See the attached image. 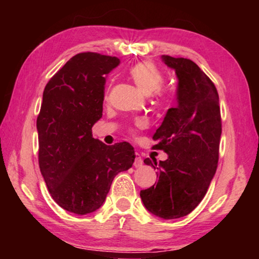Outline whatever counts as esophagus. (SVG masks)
<instances>
[{"label": "esophagus", "mask_w": 259, "mask_h": 259, "mask_svg": "<svg viewBox=\"0 0 259 259\" xmlns=\"http://www.w3.org/2000/svg\"><path fill=\"white\" fill-rule=\"evenodd\" d=\"M134 165L136 166V168H139V166L143 165L142 156H140V154H139V153H137V152L135 153V163H134Z\"/></svg>", "instance_id": "34e87169"}]
</instances>
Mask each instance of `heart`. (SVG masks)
<instances>
[{
  "mask_svg": "<svg viewBox=\"0 0 259 259\" xmlns=\"http://www.w3.org/2000/svg\"><path fill=\"white\" fill-rule=\"evenodd\" d=\"M129 75L144 95L150 96L155 93L157 100L164 98V93L160 90V87L164 80L163 73L154 64L150 63V61L136 64L135 66L130 68Z\"/></svg>",
  "mask_w": 259,
  "mask_h": 259,
  "instance_id": "heart-1",
  "label": "heart"
}]
</instances>
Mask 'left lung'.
Listing matches in <instances>:
<instances>
[{
  "mask_svg": "<svg viewBox=\"0 0 259 259\" xmlns=\"http://www.w3.org/2000/svg\"><path fill=\"white\" fill-rule=\"evenodd\" d=\"M161 59L176 73L177 106L166 111L153 135L157 142L155 148L163 150L168 159L159 164L148 157L144 160L157 169V182L140 191V198L154 216L176 219L196 208L216 174L221 109L216 87L198 65L170 56Z\"/></svg>",
  "mask_w": 259,
  "mask_h": 259,
  "instance_id": "obj_1",
  "label": "left lung"
}]
</instances>
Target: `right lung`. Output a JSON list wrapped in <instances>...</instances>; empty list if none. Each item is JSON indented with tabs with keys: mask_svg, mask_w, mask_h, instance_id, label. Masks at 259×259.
<instances>
[{
	"mask_svg": "<svg viewBox=\"0 0 259 259\" xmlns=\"http://www.w3.org/2000/svg\"><path fill=\"white\" fill-rule=\"evenodd\" d=\"M120 59L83 52L50 78L37 116L38 164L52 199L76 214L96 211L106 200L113 179L130 169L134 147L107 146L93 137L103 115L105 80Z\"/></svg>",
	"mask_w": 259,
	"mask_h": 259,
	"instance_id": "1",
	"label": "right lung"
}]
</instances>
